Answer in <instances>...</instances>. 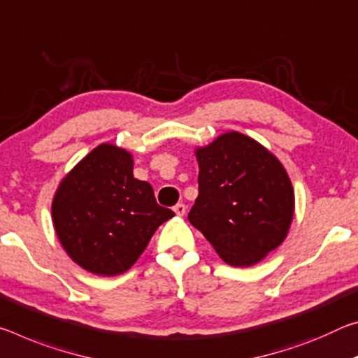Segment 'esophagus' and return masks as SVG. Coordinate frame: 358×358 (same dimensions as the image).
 I'll list each match as a JSON object with an SVG mask.
<instances>
[{
    "mask_svg": "<svg viewBox=\"0 0 358 358\" xmlns=\"http://www.w3.org/2000/svg\"><path fill=\"white\" fill-rule=\"evenodd\" d=\"M174 209V213L176 214H178V215H184L185 214V204H182V203H178V204H176V206L173 208Z\"/></svg>",
    "mask_w": 358,
    "mask_h": 358,
    "instance_id": "esophagus-1",
    "label": "esophagus"
}]
</instances>
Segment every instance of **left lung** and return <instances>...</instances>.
Here are the masks:
<instances>
[{"label": "left lung", "mask_w": 358, "mask_h": 358, "mask_svg": "<svg viewBox=\"0 0 358 358\" xmlns=\"http://www.w3.org/2000/svg\"><path fill=\"white\" fill-rule=\"evenodd\" d=\"M190 224L231 266H250L284 241L295 196L284 166L257 141L231 131L196 150Z\"/></svg>", "instance_id": "left-lung-1"}]
</instances>
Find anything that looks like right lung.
Here are the masks:
<instances>
[{
    "label": "right lung",
    "instance_id": "add662e5",
    "mask_svg": "<svg viewBox=\"0 0 358 358\" xmlns=\"http://www.w3.org/2000/svg\"><path fill=\"white\" fill-rule=\"evenodd\" d=\"M174 213L133 176L127 150L101 144L62 180L52 203L57 236L87 271L115 276L130 269L152 234Z\"/></svg>",
    "mask_w": 358,
    "mask_h": 358
}]
</instances>
